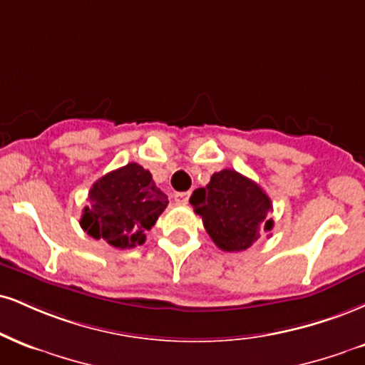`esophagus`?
Returning <instances> with one entry per match:
<instances>
[{
	"instance_id": "1",
	"label": "esophagus",
	"mask_w": 365,
	"mask_h": 365,
	"mask_svg": "<svg viewBox=\"0 0 365 365\" xmlns=\"http://www.w3.org/2000/svg\"><path fill=\"white\" fill-rule=\"evenodd\" d=\"M188 197H190V192H177V194H175V200H177L178 204L185 205L188 202Z\"/></svg>"
}]
</instances>
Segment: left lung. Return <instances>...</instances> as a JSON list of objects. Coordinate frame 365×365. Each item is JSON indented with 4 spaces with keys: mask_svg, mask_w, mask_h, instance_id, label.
<instances>
[{
    "mask_svg": "<svg viewBox=\"0 0 365 365\" xmlns=\"http://www.w3.org/2000/svg\"><path fill=\"white\" fill-rule=\"evenodd\" d=\"M190 204L222 252L247 250L274 227L270 197L235 170L214 173L207 185L192 194Z\"/></svg>",
    "mask_w": 365,
    "mask_h": 365,
    "instance_id": "8db88e82",
    "label": "left lung"
}]
</instances>
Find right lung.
Returning a JSON list of instances; mask_svg holds the SVG:
<instances>
[{"instance_id": "1", "label": "right lung", "mask_w": 365, "mask_h": 365, "mask_svg": "<svg viewBox=\"0 0 365 365\" xmlns=\"http://www.w3.org/2000/svg\"><path fill=\"white\" fill-rule=\"evenodd\" d=\"M88 199L81 227L91 238L120 250L143 245L168 205V197L156 187L151 173L138 163H127L96 180Z\"/></svg>"}]
</instances>
